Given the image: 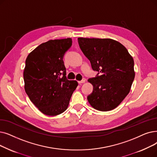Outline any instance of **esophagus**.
<instances>
[{
	"mask_svg": "<svg viewBox=\"0 0 157 157\" xmlns=\"http://www.w3.org/2000/svg\"><path fill=\"white\" fill-rule=\"evenodd\" d=\"M85 81H86L85 78H83V79H82V80H81V81H78V83H79V84H81V83H84L85 82Z\"/></svg>",
	"mask_w": 157,
	"mask_h": 157,
	"instance_id": "esophagus-1",
	"label": "esophagus"
}]
</instances>
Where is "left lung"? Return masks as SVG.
Here are the masks:
<instances>
[{
    "label": "left lung",
    "instance_id": "obj_1",
    "mask_svg": "<svg viewBox=\"0 0 157 157\" xmlns=\"http://www.w3.org/2000/svg\"><path fill=\"white\" fill-rule=\"evenodd\" d=\"M78 40L92 69L98 72L95 78L88 79L93 85V91L87 99L98 110H112L130 91L135 78L133 59L126 47L116 40L87 38Z\"/></svg>",
    "mask_w": 157,
    "mask_h": 157
}]
</instances>
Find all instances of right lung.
<instances>
[{"instance_id":"obj_1","label":"right lung","mask_w":157,"mask_h":157,"mask_svg":"<svg viewBox=\"0 0 157 157\" xmlns=\"http://www.w3.org/2000/svg\"><path fill=\"white\" fill-rule=\"evenodd\" d=\"M72 42L70 38L49 40L38 45L26 58L25 90L45 115L55 116L64 112L78 85L76 81L67 79L63 60Z\"/></svg>"}]
</instances>
